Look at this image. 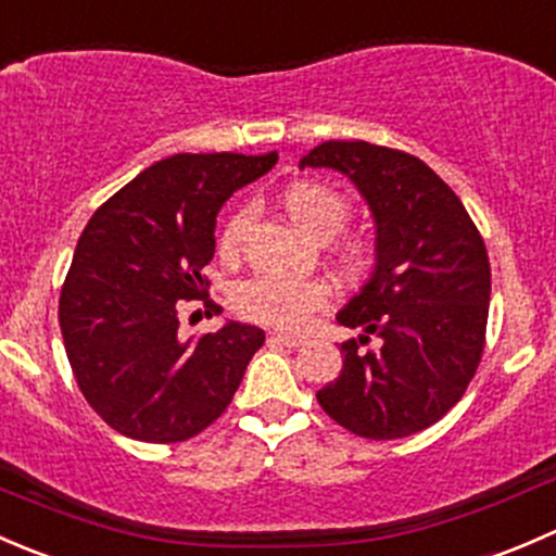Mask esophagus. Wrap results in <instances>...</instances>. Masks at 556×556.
I'll list each match as a JSON object with an SVG mask.
<instances>
[{"mask_svg":"<svg viewBox=\"0 0 556 556\" xmlns=\"http://www.w3.org/2000/svg\"><path fill=\"white\" fill-rule=\"evenodd\" d=\"M271 339L279 341V344H285V346H301L306 341V336H301V333H274Z\"/></svg>","mask_w":556,"mask_h":556,"instance_id":"1","label":"esophagus"}]
</instances>
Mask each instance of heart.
<instances>
[{
    "label": "heart",
    "mask_w": 556,
    "mask_h": 556,
    "mask_svg": "<svg viewBox=\"0 0 556 556\" xmlns=\"http://www.w3.org/2000/svg\"><path fill=\"white\" fill-rule=\"evenodd\" d=\"M279 204L290 220L312 239H330L350 220V204L339 190L323 182L301 179L288 185L279 195ZM250 210H237L217 233V252L226 261H237L242 252L244 233L250 228ZM339 263L344 274H366L374 263V244L366 237H346L339 244ZM330 299V288L323 279L261 277L247 279L233 293V309L244 319L274 328H299L314 312L323 309Z\"/></svg>",
    "instance_id": "b5f03b06"
}]
</instances>
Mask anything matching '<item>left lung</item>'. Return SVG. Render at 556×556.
Returning <instances> with one entry per match:
<instances>
[{
    "mask_svg": "<svg viewBox=\"0 0 556 556\" xmlns=\"http://www.w3.org/2000/svg\"><path fill=\"white\" fill-rule=\"evenodd\" d=\"M352 179L377 223V266L336 319L363 328L341 344L339 379L319 406L350 433L403 439L439 422L481 363L490 257L463 201L425 161L371 142H323L301 169ZM380 339V346H359Z\"/></svg>",
    "mask_w": 556,
    "mask_h": 556,
    "instance_id": "1",
    "label": "left lung"
}]
</instances>
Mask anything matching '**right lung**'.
<instances>
[{"label": "right lung", "mask_w": 556, "mask_h": 556, "mask_svg": "<svg viewBox=\"0 0 556 556\" xmlns=\"http://www.w3.org/2000/svg\"><path fill=\"white\" fill-rule=\"evenodd\" d=\"M277 153H177L104 201L75 247L59 323L77 387L134 441L177 444L228 408L266 333L226 323L185 341L179 301L206 295L215 217ZM212 314L223 309L204 301Z\"/></svg>", "instance_id": "obj_1"}]
</instances>
